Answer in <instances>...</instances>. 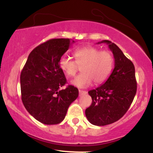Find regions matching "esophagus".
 <instances>
[{"label": "esophagus", "instance_id": "34e87169", "mask_svg": "<svg viewBox=\"0 0 153 153\" xmlns=\"http://www.w3.org/2000/svg\"><path fill=\"white\" fill-rule=\"evenodd\" d=\"M87 92L85 91H81V90H79V95L80 96H82V95H85L86 94Z\"/></svg>", "mask_w": 153, "mask_h": 153}]
</instances>
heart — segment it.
I'll return each instance as SVG.
<instances>
[{
	"label": "heart",
	"instance_id": "b5f03b06",
	"mask_svg": "<svg viewBox=\"0 0 153 153\" xmlns=\"http://www.w3.org/2000/svg\"><path fill=\"white\" fill-rule=\"evenodd\" d=\"M75 61L69 57L59 59L60 69L69 77H73L81 67L82 73L71 81L78 88H85L93 81L101 84L108 78L114 65V58L108 51H100L94 47L87 46L77 49L73 52Z\"/></svg>",
	"mask_w": 153,
	"mask_h": 153
}]
</instances>
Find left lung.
I'll return each instance as SVG.
<instances>
[{"mask_svg":"<svg viewBox=\"0 0 153 153\" xmlns=\"http://www.w3.org/2000/svg\"><path fill=\"white\" fill-rule=\"evenodd\" d=\"M100 43L108 45L114 57V68L104 83L88 91L92 103L85 109V116L94 125L105 126L125 114L136 94L137 81L134 64L122 51L108 40Z\"/></svg>","mask_w":153,"mask_h":153,"instance_id":"obj_1","label":"left lung"}]
</instances>
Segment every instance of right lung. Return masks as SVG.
<instances>
[{
	"mask_svg": "<svg viewBox=\"0 0 153 153\" xmlns=\"http://www.w3.org/2000/svg\"><path fill=\"white\" fill-rule=\"evenodd\" d=\"M74 42L70 39H52L41 44L31 51L21 73L24 106L42 124L62 122L68 107L78 96V89L73 85L59 90L67 82L59 59Z\"/></svg>",
	"mask_w": 153,
	"mask_h": 153,
	"instance_id": "add662e5",
	"label": "right lung"
}]
</instances>
